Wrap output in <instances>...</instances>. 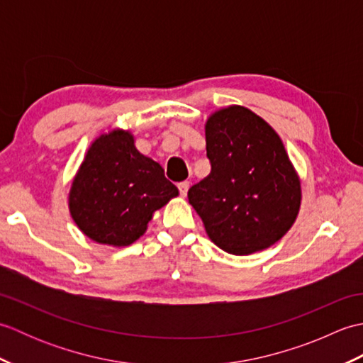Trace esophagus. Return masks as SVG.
<instances>
[{
  "label": "esophagus",
  "instance_id": "34e87169",
  "mask_svg": "<svg viewBox=\"0 0 363 363\" xmlns=\"http://www.w3.org/2000/svg\"><path fill=\"white\" fill-rule=\"evenodd\" d=\"M189 187H190V182H187V181H184V182H179V184H177V189H179V194H181V196H186V195H187Z\"/></svg>",
  "mask_w": 363,
  "mask_h": 363
}]
</instances>
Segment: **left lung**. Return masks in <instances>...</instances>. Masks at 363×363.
<instances>
[{"label": "left lung", "instance_id": "obj_1", "mask_svg": "<svg viewBox=\"0 0 363 363\" xmlns=\"http://www.w3.org/2000/svg\"><path fill=\"white\" fill-rule=\"evenodd\" d=\"M211 173L189 190L211 240L245 256L274 245L291 228L301 182L276 130L242 106L212 113L206 123Z\"/></svg>", "mask_w": 363, "mask_h": 363}]
</instances>
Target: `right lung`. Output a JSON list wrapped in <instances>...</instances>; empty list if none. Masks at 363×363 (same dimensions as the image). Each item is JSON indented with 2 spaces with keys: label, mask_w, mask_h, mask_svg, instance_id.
<instances>
[{
  "label": "right lung",
  "mask_w": 363,
  "mask_h": 363,
  "mask_svg": "<svg viewBox=\"0 0 363 363\" xmlns=\"http://www.w3.org/2000/svg\"><path fill=\"white\" fill-rule=\"evenodd\" d=\"M177 194L164 168L137 151L133 134L115 129L91 143L72 184L68 206L91 240L128 246L145 234L152 213Z\"/></svg>",
  "instance_id": "1"
}]
</instances>
